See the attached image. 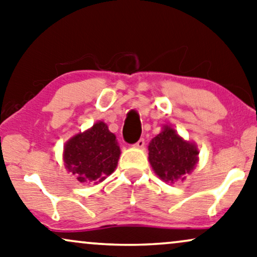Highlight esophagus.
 <instances>
[{"label": "esophagus", "mask_w": 257, "mask_h": 257, "mask_svg": "<svg viewBox=\"0 0 257 257\" xmlns=\"http://www.w3.org/2000/svg\"><path fill=\"white\" fill-rule=\"evenodd\" d=\"M144 146H145L144 139H139V141L135 144V148H138V149H144Z\"/></svg>", "instance_id": "34e87169"}]
</instances>
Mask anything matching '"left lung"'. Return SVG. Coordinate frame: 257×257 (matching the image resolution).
Returning <instances> with one entry per match:
<instances>
[{
	"mask_svg": "<svg viewBox=\"0 0 257 257\" xmlns=\"http://www.w3.org/2000/svg\"><path fill=\"white\" fill-rule=\"evenodd\" d=\"M198 155L197 145L185 141L170 125L163 126L162 132L149 144L150 164L165 183L184 181L197 165Z\"/></svg>",
	"mask_w": 257,
	"mask_h": 257,
	"instance_id": "obj_1",
	"label": "left lung"
}]
</instances>
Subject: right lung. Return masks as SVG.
I'll return each instance as SVG.
<instances>
[{"label": "right lung", "mask_w": 257, "mask_h": 257, "mask_svg": "<svg viewBox=\"0 0 257 257\" xmlns=\"http://www.w3.org/2000/svg\"><path fill=\"white\" fill-rule=\"evenodd\" d=\"M115 135L104 121H96L91 128L79 132L63 145V165L80 183L105 181L114 171L120 157Z\"/></svg>", "instance_id": "right-lung-1"}]
</instances>
